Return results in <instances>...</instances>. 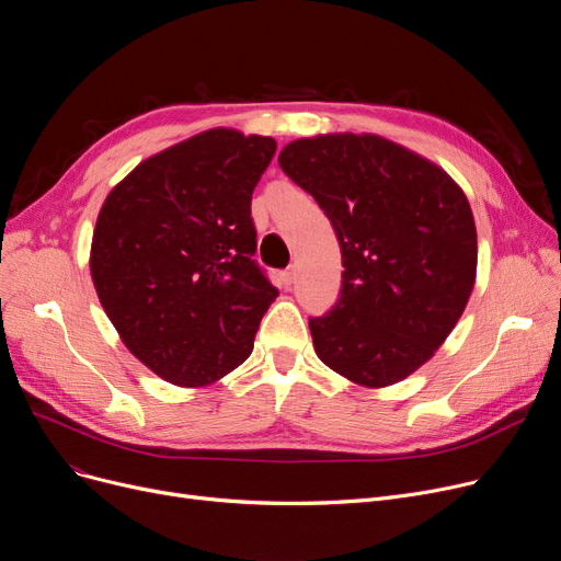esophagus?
<instances>
[{
  "label": "esophagus",
  "instance_id": "obj_1",
  "mask_svg": "<svg viewBox=\"0 0 561 561\" xmlns=\"http://www.w3.org/2000/svg\"><path fill=\"white\" fill-rule=\"evenodd\" d=\"M293 279H296V268H293V265H290V268H286V271L282 273V282H284V286H290Z\"/></svg>",
  "mask_w": 561,
  "mask_h": 561
}]
</instances>
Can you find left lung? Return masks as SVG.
<instances>
[{
  "instance_id": "8db88e82",
  "label": "left lung",
  "mask_w": 561,
  "mask_h": 561,
  "mask_svg": "<svg viewBox=\"0 0 561 561\" xmlns=\"http://www.w3.org/2000/svg\"><path fill=\"white\" fill-rule=\"evenodd\" d=\"M282 170L330 218L343 256L336 305L309 320L320 362L379 389L421 368L473 293L478 231L463 191L375 134L288 142Z\"/></svg>"
}]
</instances>
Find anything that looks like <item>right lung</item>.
I'll list each match as a JSON object with an SVG mask.
<instances>
[{"label":"right lung","mask_w":561,"mask_h":561,"mask_svg":"<svg viewBox=\"0 0 561 561\" xmlns=\"http://www.w3.org/2000/svg\"><path fill=\"white\" fill-rule=\"evenodd\" d=\"M277 142L209 129L136 165L98 216L91 275L131 355L176 387L241 366L279 290L252 259V191Z\"/></svg>","instance_id":"1"}]
</instances>
